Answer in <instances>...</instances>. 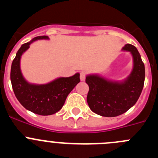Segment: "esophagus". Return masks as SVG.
<instances>
[{"label": "esophagus", "mask_w": 158, "mask_h": 158, "mask_svg": "<svg viewBox=\"0 0 158 158\" xmlns=\"http://www.w3.org/2000/svg\"><path fill=\"white\" fill-rule=\"evenodd\" d=\"M85 72H81L80 74V79L81 81H84L85 80Z\"/></svg>", "instance_id": "esophagus-1"}]
</instances>
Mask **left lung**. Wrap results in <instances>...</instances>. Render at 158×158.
<instances>
[{"mask_svg":"<svg viewBox=\"0 0 158 158\" xmlns=\"http://www.w3.org/2000/svg\"><path fill=\"white\" fill-rule=\"evenodd\" d=\"M123 51L129 52L133 58L131 73L121 81L106 78L98 73L86 75L89 87L87 102L90 109L104 117H115L133 107L139 100L145 81V65L135 47L126 44Z\"/></svg>","mask_w":158,"mask_h":158,"instance_id":"obj_1","label":"left lung"}]
</instances>
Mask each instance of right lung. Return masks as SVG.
<instances>
[{
	"label": "right lung",
	"mask_w": 158,
	"mask_h": 158,
	"mask_svg": "<svg viewBox=\"0 0 158 158\" xmlns=\"http://www.w3.org/2000/svg\"><path fill=\"white\" fill-rule=\"evenodd\" d=\"M41 40L50 39L47 35L37 36L21 46L12 61L10 78L15 96L23 107L37 115H50L62 108L67 96L80 82V73H77L69 77H60L47 84L27 81L20 69L21 56L33 42Z\"/></svg>",
	"instance_id": "add662e5"
}]
</instances>
